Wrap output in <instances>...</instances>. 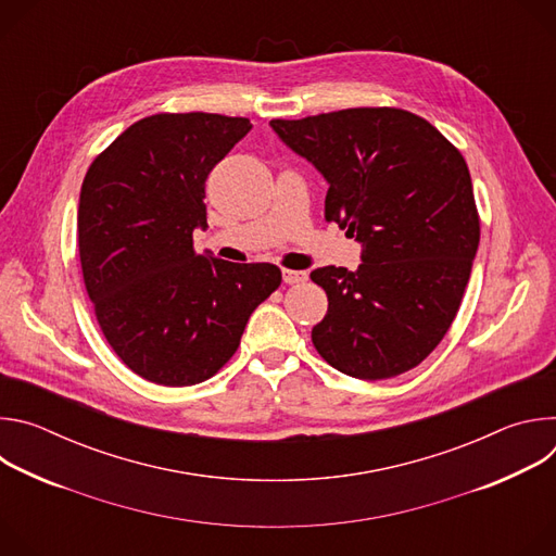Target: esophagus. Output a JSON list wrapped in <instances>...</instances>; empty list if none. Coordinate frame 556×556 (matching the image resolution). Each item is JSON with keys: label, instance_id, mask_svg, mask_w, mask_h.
Here are the masks:
<instances>
[{"label": "esophagus", "instance_id": "1", "mask_svg": "<svg viewBox=\"0 0 556 556\" xmlns=\"http://www.w3.org/2000/svg\"><path fill=\"white\" fill-rule=\"evenodd\" d=\"M281 277H283V281H286V283H301V281H305V279H307V273H303V270H288V268H283V270H281Z\"/></svg>", "mask_w": 556, "mask_h": 556}]
</instances>
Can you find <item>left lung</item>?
<instances>
[{
  "label": "left lung",
  "mask_w": 556,
  "mask_h": 556,
  "mask_svg": "<svg viewBox=\"0 0 556 556\" xmlns=\"http://www.w3.org/2000/svg\"><path fill=\"white\" fill-rule=\"evenodd\" d=\"M270 127L326 178V219L361 244L356 270L309 273L328 294V314L312 328L316 352L361 380L414 369L448 332L480 244L462 153L431 123L395 108Z\"/></svg>",
  "instance_id": "8db88e82"
}]
</instances>
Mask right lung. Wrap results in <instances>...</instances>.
<instances>
[{
  "label": "right lung",
  "mask_w": 556,
  "mask_h": 556,
  "mask_svg": "<svg viewBox=\"0 0 556 556\" xmlns=\"http://www.w3.org/2000/svg\"><path fill=\"white\" fill-rule=\"evenodd\" d=\"M249 118L155 114L90 165L78 198V257L99 326L144 380L187 387L240 348L253 309L281 283L275 264L193 251L204 182L251 131Z\"/></svg>",
  "instance_id": "1"
}]
</instances>
